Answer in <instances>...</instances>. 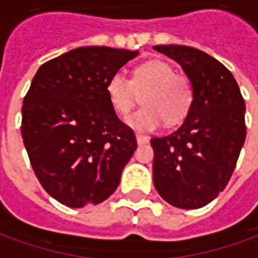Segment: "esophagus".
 Instances as JSON below:
<instances>
[{
    "label": "esophagus",
    "instance_id": "obj_1",
    "mask_svg": "<svg viewBox=\"0 0 258 258\" xmlns=\"http://www.w3.org/2000/svg\"><path fill=\"white\" fill-rule=\"evenodd\" d=\"M135 138H137V144H138V145H144V144H148V142H149V138L145 137V135L137 134L135 135Z\"/></svg>",
    "mask_w": 258,
    "mask_h": 258
}]
</instances>
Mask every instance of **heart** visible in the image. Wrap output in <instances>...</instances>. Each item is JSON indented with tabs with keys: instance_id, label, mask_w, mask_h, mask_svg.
Instances as JSON below:
<instances>
[{
	"instance_id": "b5f03b06",
	"label": "heart",
	"mask_w": 258,
	"mask_h": 258,
	"mask_svg": "<svg viewBox=\"0 0 258 258\" xmlns=\"http://www.w3.org/2000/svg\"><path fill=\"white\" fill-rule=\"evenodd\" d=\"M107 99L118 114H127L138 96L142 105L125 118V123L135 131L149 133L164 123H181L194 103V88L182 74H177L164 60H149L135 69L133 80L121 72L114 73L106 84Z\"/></svg>"
}]
</instances>
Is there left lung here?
Here are the masks:
<instances>
[{
	"instance_id": "left-lung-1",
	"label": "left lung",
	"mask_w": 258,
	"mask_h": 258,
	"mask_svg": "<svg viewBox=\"0 0 258 258\" xmlns=\"http://www.w3.org/2000/svg\"><path fill=\"white\" fill-rule=\"evenodd\" d=\"M175 60L194 88V103L174 133L152 138L153 184L167 203L200 209L224 190L246 138L244 101L232 73L185 45H155Z\"/></svg>"
}]
</instances>
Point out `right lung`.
Returning a JSON list of instances; mask_svg holds the SVG:
<instances>
[{
    "label": "right lung",
    "mask_w": 258,
    "mask_h": 258,
    "mask_svg": "<svg viewBox=\"0 0 258 258\" xmlns=\"http://www.w3.org/2000/svg\"><path fill=\"white\" fill-rule=\"evenodd\" d=\"M138 51L81 47L40 66L22 107V138L42 188L80 209L106 200L137 149L106 84Z\"/></svg>",
    "instance_id": "add662e5"
}]
</instances>
